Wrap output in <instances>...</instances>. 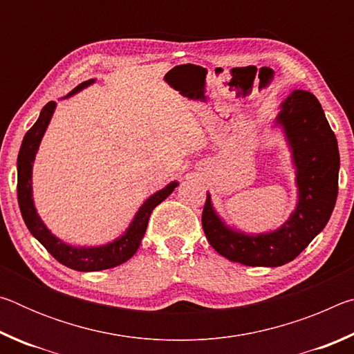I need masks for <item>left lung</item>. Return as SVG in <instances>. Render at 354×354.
I'll list each match as a JSON object with an SVG mask.
<instances>
[{
    "label": "left lung",
    "instance_id": "left-lung-1",
    "mask_svg": "<svg viewBox=\"0 0 354 354\" xmlns=\"http://www.w3.org/2000/svg\"><path fill=\"white\" fill-rule=\"evenodd\" d=\"M272 128L284 134L295 170L297 205L289 218L277 230L245 232L220 217L209 192L201 217L212 248L250 267H279L295 259L326 226L337 200V139L319 100L310 92L293 91L279 104Z\"/></svg>",
    "mask_w": 354,
    "mask_h": 354
}]
</instances>
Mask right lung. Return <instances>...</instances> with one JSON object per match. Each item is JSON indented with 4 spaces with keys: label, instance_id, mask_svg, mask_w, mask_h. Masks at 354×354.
I'll return each mask as SVG.
<instances>
[{
    "label": "right lung",
    "instance_id": "add662e5",
    "mask_svg": "<svg viewBox=\"0 0 354 354\" xmlns=\"http://www.w3.org/2000/svg\"><path fill=\"white\" fill-rule=\"evenodd\" d=\"M93 82L95 80L81 82L80 86H76L73 91L68 95H65L61 100L73 97V95L80 93L84 88L92 86ZM56 106V101H50V103L45 104L44 109L40 111L37 122L32 124V128L23 137L19 159H17V195H19V206L23 220H25L31 234L62 266L73 268V270L77 272H100L106 270V268L117 267L136 254V251L140 247L143 236H145L148 220L153 209L159 203H162L178 187L179 183L171 181L165 187L154 192L153 195H149L142 203L139 211L136 212L134 218L131 220V223L124 230V232H122V234L111 242L103 245H93V247H80V245H71L62 241V239H59L56 234H53L50 227L40 218L32 196V167L35 154L39 151L40 142L46 133V128L51 122Z\"/></svg>",
    "mask_w": 354,
    "mask_h": 354
}]
</instances>
